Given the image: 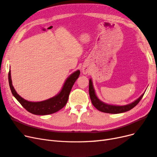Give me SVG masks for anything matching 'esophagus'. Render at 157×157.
Instances as JSON below:
<instances>
[{
    "mask_svg": "<svg viewBox=\"0 0 157 157\" xmlns=\"http://www.w3.org/2000/svg\"><path fill=\"white\" fill-rule=\"evenodd\" d=\"M82 72L84 75H86L90 72V69L86 65H83L82 67Z\"/></svg>",
    "mask_w": 157,
    "mask_h": 157,
    "instance_id": "1",
    "label": "esophagus"
}]
</instances>
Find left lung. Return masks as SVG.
<instances>
[{
	"mask_svg": "<svg viewBox=\"0 0 157 157\" xmlns=\"http://www.w3.org/2000/svg\"><path fill=\"white\" fill-rule=\"evenodd\" d=\"M144 94H144H142L138 98L136 99L135 101L130 103H128L127 105H112V104H108L102 101L98 98L93 86L92 80V78H90L89 80V94L90 99H91L92 103L93 104V105L96 107L98 110L103 113L111 114H118L130 111L140 102L141 98H143Z\"/></svg>",
	"mask_w": 157,
	"mask_h": 157,
	"instance_id": "1",
	"label": "left lung"
}]
</instances>
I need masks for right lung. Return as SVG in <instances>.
<instances>
[{"label": "right lung", "instance_id": "1", "mask_svg": "<svg viewBox=\"0 0 157 157\" xmlns=\"http://www.w3.org/2000/svg\"><path fill=\"white\" fill-rule=\"evenodd\" d=\"M80 75V70L71 74L65 80L62 88L54 97L40 101H30L19 95L14 89L11 78V71L8 74V82L13 96L27 111L36 115H46L54 113L62 109L68 101L69 96L75 81Z\"/></svg>", "mask_w": 157, "mask_h": 157}]
</instances>
